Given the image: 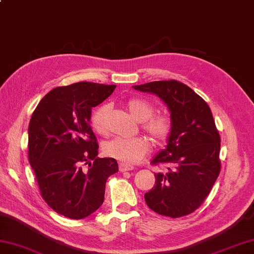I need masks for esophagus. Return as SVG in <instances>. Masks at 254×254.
Listing matches in <instances>:
<instances>
[{
	"label": "esophagus",
	"instance_id": "1",
	"mask_svg": "<svg viewBox=\"0 0 254 254\" xmlns=\"http://www.w3.org/2000/svg\"><path fill=\"white\" fill-rule=\"evenodd\" d=\"M119 168H120L121 172L133 170V167L132 166H128V165H126V164H120V165H119Z\"/></svg>",
	"mask_w": 254,
	"mask_h": 254
}]
</instances>
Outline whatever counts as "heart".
Returning <instances> with one entry per match:
<instances>
[{"mask_svg": "<svg viewBox=\"0 0 254 254\" xmlns=\"http://www.w3.org/2000/svg\"><path fill=\"white\" fill-rule=\"evenodd\" d=\"M127 108L137 121L142 122L143 130L155 142L161 143L170 135L172 121L166 113L154 115L155 107L152 102L144 98H131L127 101ZM109 106L101 105L91 115V126L100 134L107 132V115ZM150 150V144L144 137L123 138L117 137L106 143L104 152L109 157L115 158L122 164L133 165L138 163Z\"/></svg>", "mask_w": 254, "mask_h": 254, "instance_id": "1", "label": "heart"}]
</instances>
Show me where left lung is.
I'll list each match as a JSON object with an SVG mask.
<instances>
[{"instance_id":"8db88e82","label":"left lung","mask_w":254,"mask_h":254,"mask_svg":"<svg viewBox=\"0 0 254 254\" xmlns=\"http://www.w3.org/2000/svg\"><path fill=\"white\" fill-rule=\"evenodd\" d=\"M133 88L157 95L172 121L166 148L152 160L166 170L155 174L156 185L145 193V202L159 215L186 216L201 206L220 172V136L212 111L202 97L175 79Z\"/></svg>"}]
</instances>
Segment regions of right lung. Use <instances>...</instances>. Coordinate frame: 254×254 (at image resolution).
<instances>
[{
	"label": "right lung",
	"mask_w": 254,
	"mask_h": 254,
	"mask_svg": "<svg viewBox=\"0 0 254 254\" xmlns=\"http://www.w3.org/2000/svg\"><path fill=\"white\" fill-rule=\"evenodd\" d=\"M116 87L91 82L57 87L31 116L28 158L41 196L71 219L87 217L101 206L107 179L119 170L115 158L97 157L99 146L89 126L91 109Z\"/></svg>",
	"instance_id": "1"
}]
</instances>
